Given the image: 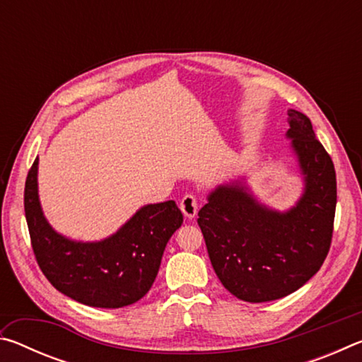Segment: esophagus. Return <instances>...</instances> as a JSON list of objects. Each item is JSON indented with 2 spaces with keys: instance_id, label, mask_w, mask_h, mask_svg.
<instances>
[{
  "instance_id": "34e87169",
  "label": "esophagus",
  "mask_w": 362,
  "mask_h": 362,
  "mask_svg": "<svg viewBox=\"0 0 362 362\" xmlns=\"http://www.w3.org/2000/svg\"><path fill=\"white\" fill-rule=\"evenodd\" d=\"M180 211L188 218H194L198 214V199L193 194H185L180 201Z\"/></svg>"
}]
</instances>
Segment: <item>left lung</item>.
<instances>
[{"instance_id":"obj_1","label":"left lung","mask_w":362,"mask_h":362,"mask_svg":"<svg viewBox=\"0 0 362 362\" xmlns=\"http://www.w3.org/2000/svg\"><path fill=\"white\" fill-rule=\"evenodd\" d=\"M286 139L303 189L296 204L273 209L246 177L217 185L198 212L214 272L233 296L250 303L283 298L313 278L329 252L337 206L334 163L306 115L287 110Z\"/></svg>"}]
</instances>
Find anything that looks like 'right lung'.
<instances>
[{
  "label": "right lung",
  "mask_w": 362,
  "mask_h": 362,
  "mask_svg": "<svg viewBox=\"0 0 362 362\" xmlns=\"http://www.w3.org/2000/svg\"><path fill=\"white\" fill-rule=\"evenodd\" d=\"M38 163L28 170L25 218L36 262L49 283L76 302L97 308L136 303L155 283L166 244L183 223L175 201L146 204L113 235L76 241L52 228L38 194Z\"/></svg>",
  "instance_id": "add662e5"
}]
</instances>
